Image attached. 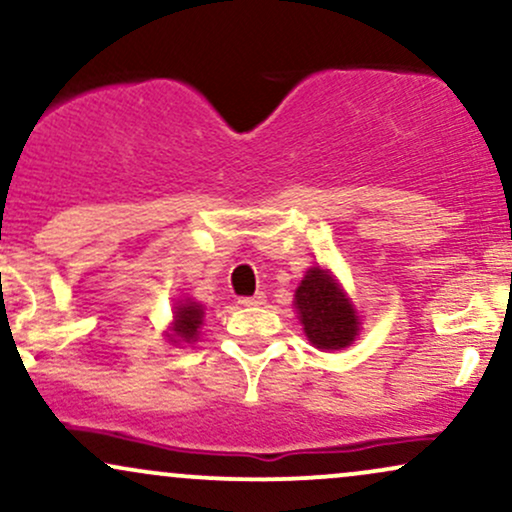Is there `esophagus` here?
Here are the masks:
<instances>
[{
	"mask_svg": "<svg viewBox=\"0 0 512 512\" xmlns=\"http://www.w3.org/2000/svg\"><path fill=\"white\" fill-rule=\"evenodd\" d=\"M238 303L240 305H262L264 303V293H255V296H243Z\"/></svg>",
	"mask_w": 512,
	"mask_h": 512,
	"instance_id": "esophagus-1",
	"label": "esophagus"
}]
</instances>
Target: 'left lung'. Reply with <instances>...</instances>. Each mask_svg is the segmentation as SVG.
Here are the masks:
<instances>
[{
    "mask_svg": "<svg viewBox=\"0 0 512 512\" xmlns=\"http://www.w3.org/2000/svg\"><path fill=\"white\" fill-rule=\"evenodd\" d=\"M296 308L305 334L317 349H344L354 342L358 332L354 305L325 269L315 267L305 274L296 289Z\"/></svg>",
    "mask_w": 512,
    "mask_h": 512,
    "instance_id": "obj_1",
    "label": "left lung"
}]
</instances>
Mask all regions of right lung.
Segmentation results:
<instances>
[{
  "instance_id": "obj_1",
  "label": "right lung",
  "mask_w": 512,
  "mask_h": 512,
  "mask_svg": "<svg viewBox=\"0 0 512 512\" xmlns=\"http://www.w3.org/2000/svg\"><path fill=\"white\" fill-rule=\"evenodd\" d=\"M202 315V305L192 301L178 305V310H175V334L185 342H195L197 327L202 325Z\"/></svg>"
}]
</instances>
